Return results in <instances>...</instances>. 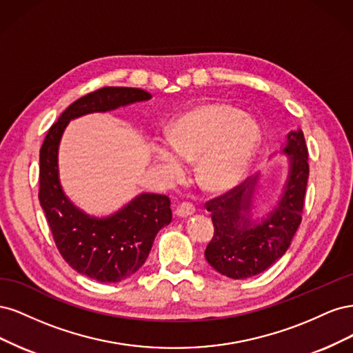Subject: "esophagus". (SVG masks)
<instances>
[{"label":"esophagus","instance_id":"obj_1","mask_svg":"<svg viewBox=\"0 0 353 353\" xmlns=\"http://www.w3.org/2000/svg\"><path fill=\"white\" fill-rule=\"evenodd\" d=\"M196 212V208L191 205V203H188V201H183L181 203V205L176 208V210H175V213H176V216H179V218H187V216H190V215H193V213Z\"/></svg>","mask_w":353,"mask_h":353}]
</instances>
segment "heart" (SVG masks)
I'll return each mask as SVG.
<instances>
[{"instance_id":"b5f03b06","label":"heart","mask_w":353,"mask_h":353,"mask_svg":"<svg viewBox=\"0 0 353 353\" xmlns=\"http://www.w3.org/2000/svg\"><path fill=\"white\" fill-rule=\"evenodd\" d=\"M168 142L152 147L154 162L168 176L179 178L183 160L199 159L200 183L209 190H228L248 172L261 144V128L232 105L200 104L172 125Z\"/></svg>"}]
</instances>
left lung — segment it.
Wrapping results in <instances>:
<instances>
[{"label":"left lung","mask_w":353,"mask_h":353,"mask_svg":"<svg viewBox=\"0 0 353 353\" xmlns=\"http://www.w3.org/2000/svg\"><path fill=\"white\" fill-rule=\"evenodd\" d=\"M281 152L288 156V175L279 203L265 218L252 219L259 175L206 203L215 228L205 250L206 261L228 279H250L268 270L283 258L301 225L309 176L302 130L288 132Z\"/></svg>","instance_id":"obj_1"}]
</instances>
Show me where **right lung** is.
Returning <instances> with one entry per match:
<instances>
[{"instance_id":"right-lung-1","label":"right lung","mask_w":353,"mask_h":353,"mask_svg":"<svg viewBox=\"0 0 353 353\" xmlns=\"http://www.w3.org/2000/svg\"><path fill=\"white\" fill-rule=\"evenodd\" d=\"M140 88L104 87L83 95L52 123L39 152V203L60 254L74 271L100 283H119L144 265L159 230L172 221L170 200L143 193L116 213L95 218L77 208L59 179V144L68 123L88 113L150 100Z\"/></svg>"}]
</instances>
